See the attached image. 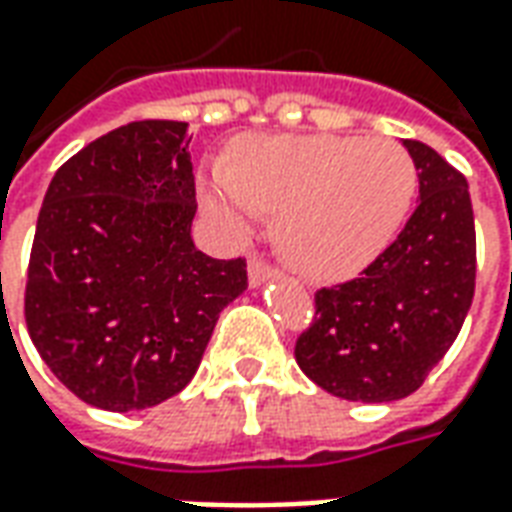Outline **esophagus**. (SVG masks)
I'll use <instances>...</instances> for the list:
<instances>
[{
    "mask_svg": "<svg viewBox=\"0 0 512 512\" xmlns=\"http://www.w3.org/2000/svg\"><path fill=\"white\" fill-rule=\"evenodd\" d=\"M246 271H249V285H252V288H260L263 282L277 277V271H274L271 266H266L260 257H249V266H246Z\"/></svg>",
    "mask_w": 512,
    "mask_h": 512,
    "instance_id": "obj_1",
    "label": "esophagus"
}]
</instances>
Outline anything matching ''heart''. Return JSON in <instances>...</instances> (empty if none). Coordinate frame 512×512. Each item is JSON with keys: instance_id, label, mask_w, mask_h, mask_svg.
<instances>
[{"instance_id": "b5f03b06", "label": "heart", "mask_w": 512, "mask_h": 512, "mask_svg": "<svg viewBox=\"0 0 512 512\" xmlns=\"http://www.w3.org/2000/svg\"><path fill=\"white\" fill-rule=\"evenodd\" d=\"M417 167L392 139L343 134L260 136L235 147L230 167L202 180V202L233 235L274 216V244L315 282L356 277L406 219Z\"/></svg>"}]
</instances>
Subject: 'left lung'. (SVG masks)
Segmentation results:
<instances>
[{"label": "left lung", "mask_w": 512, "mask_h": 512, "mask_svg": "<svg viewBox=\"0 0 512 512\" xmlns=\"http://www.w3.org/2000/svg\"><path fill=\"white\" fill-rule=\"evenodd\" d=\"M403 147L419 172L417 211L362 277L315 293V318L296 340L304 376L356 403L417 392L472 307L469 183L433 147L417 139H403Z\"/></svg>", "instance_id": "8db88e82"}]
</instances>
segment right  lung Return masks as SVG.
<instances>
[{"label": "right lung", "instance_id": "1", "mask_svg": "<svg viewBox=\"0 0 512 512\" xmlns=\"http://www.w3.org/2000/svg\"><path fill=\"white\" fill-rule=\"evenodd\" d=\"M189 123H128L71 156L43 197L24 315L73 395L139 411L189 384L246 263L191 241Z\"/></svg>", "mask_w": 512, "mask_h": 512}]
</instances>
